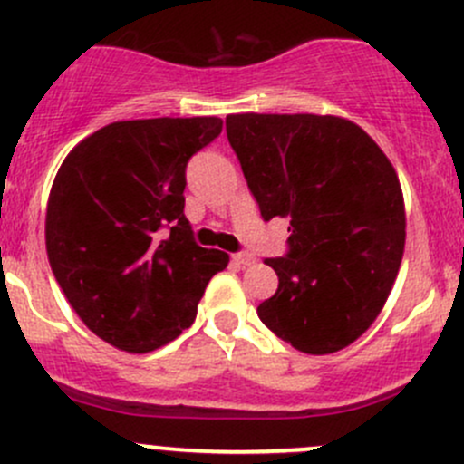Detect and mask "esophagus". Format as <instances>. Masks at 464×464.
<instances>
[{
  "mask_svg": "<svg viewBox=\"0 0 464 464\" xmlns=\"http://www.w3.org/2000/svg\"><path fill=\"white\" fill-rule=\"evenodd\" d=\"M233 262H236V265H240V266H249V265H254V262H256V256L242 251V254L233 256Z\"/></svg>",
  "mask_w": 464,
  "mask_h": 464,
  "instance_id": "34e87169",
  "label": "esophagus"
}]
</instances>
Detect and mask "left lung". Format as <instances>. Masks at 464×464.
Masks as SVG:
<instances>
[{"label": "left lung", "mask_w": 464, "mask_h": 464, "mask_svg": "<svg viewBox=\"0 0 464 464\" xmlns=\"http://www.w3.org/2000/svg\"><path fill=\"white\" fill-rule=\"evenodd\" d=\"M227 137L262 219H289L287 256L265 260L278 289L260 321L301 353L343 350L379 316L404 256L395 168L339 116L231 114Z\"/></svg>", "instance_id": "8db88e82"}]
</instances>
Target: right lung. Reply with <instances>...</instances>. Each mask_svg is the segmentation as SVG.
<instances>
[{
	"label": "right lung",
	"instance_id": "1",
	"mask_svg": "<svg viewBox=\"0 0 464 464\" xmlns=\"http://www.w3.org/2000/svg\"><path fill=\"white\" fill-rule=\"evenodd\" d=\"M222 132L218 116L116 121L82 139L46 204V254L82 323L125 353L170 343L198 316L228 254L195 242L186 166Z\"/></svg>",
	"mask_w": 464,
	"mask_h": 464
}]
</instances>
